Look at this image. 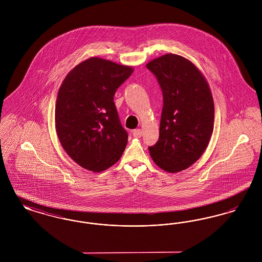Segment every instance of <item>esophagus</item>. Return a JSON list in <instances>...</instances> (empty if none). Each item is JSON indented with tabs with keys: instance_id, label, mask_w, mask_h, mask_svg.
<instances>
[{
	"instance_id": "34e87169",
	"label": "esophagus",
	"mask_w": 262,
	"mask_h": 262,
	"mask_svg": "<svg viewBox=\"0 0 262 262\" xmlns=\"http://www.w3.org/2000/svg\"><path fill=\"white\" fill-rule=\"evenodd\" d=\"M133 136L135 137H137V138H139V137L142 136V130H141V129H139V128L133 130Z\"/></svg>"
}]
</instances>
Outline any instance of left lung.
Returning a JSON list of instances; mask_svg holds the SVG:
<instances>
[{
	"mask_svg": "<svg viewBox=\"0 0 262 262\" xmlns=\"http://www.w3.org/2000/svg\"><path fill=\"white\" fill-rule=\"evenodd\" d=\"M146 68L162 89L159 139L148 147L162 170L178 173L196 162L206 149L214 126V102L205 77L186 58L166 54Z\"/></svg>",
	"mask_w": 262,
	"mask_h": 262,
	"instance_id": "left-lung-1",
	"label": "left lung"
}]
</instances>
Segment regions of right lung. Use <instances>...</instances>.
Returning a JSON list of instances; mask_svg holds the SVG:
<instances>
[{"instance_id":"right-lung-1","label":"right lung","mask_w":262,"mask_h":262,"mask_svg":"<svg viewBox=\"0 0 262 262\" xmlns=\"http://www.w3.org/2000/svg\"><path fill=\"white\" fill-rule=\"evenodd\" d=\"M134 69L92 57L68 74L56 102V130L62 148L82 168L102 172L123 155L127 133L114 95Z\"/></svg>"}]
</instances>
